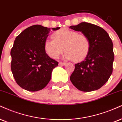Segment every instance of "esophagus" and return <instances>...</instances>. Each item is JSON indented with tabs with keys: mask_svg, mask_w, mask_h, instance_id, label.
<instances>
[{
	"mask_svg": "<svg viewBox=\"0 0 122 122\" xmlns=\"http://www.w3.org/2000/svg\"><path fill=\"white\" fill-rule=\"evenodd\" d=\"M58 65L60 66H64L66 65V63L65 62H59V64Z\"/></svg>",
	"mask_w": 122,
	"mask_h": 122,
	"instance_id": "obj_1",
	"label": "esophagus"
}]
</instances>
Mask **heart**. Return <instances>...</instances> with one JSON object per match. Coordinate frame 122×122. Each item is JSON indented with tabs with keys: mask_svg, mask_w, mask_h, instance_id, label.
I'll list each match as a JSON object with an SVG mask.
<instances>
[{
	"mask_svg": "<svg viewBox=\"0 0 122 122\" xmlns=\"http://www.w3.org/2000/svg\"><path fill=\"white\" fill-rule=\"evenodd\" d=\"M52 36L53 39H47L44 42L45 52L51 58H58L64 48L65 58L77 62L84 60L89 53L90 41L86 35L62 28L53 32Z\"/></svg>",
	"mask_w": 122,
	"mask_h": 122,
	"instance_id": "1",
	"label": "heart"
}]
</instances>
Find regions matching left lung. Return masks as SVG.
Returning <instances> with one entry per match:
<instances>
[{"label": "left lung", "mask_w": 122, "mask_h": 122, "mask_svg": "<svg viewBox=\"0 0 122 122\" xmlns=\"http://www.w3.org/2000/svg\"><path fill=\"white\" fill-rule=\"evenodd\" d=\"M70 28L81 32L90 41L89 53L83 61L75 64L70 80L82 92L98 90L112 74L114 60L112 40L105 29L91 23L83 22L70 26Z\"/></svg>", "instance_id": "1"}]
</instances>
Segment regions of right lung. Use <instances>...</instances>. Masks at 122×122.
Returning <instances> with one entry per match:
<instances>
[{"mask_svg":"<svg viewBox=\"0 0 122 122\" xmlns=\"http://www.w3.org/2000/svg\"><path fill=\"white\" fill-rule=\"evenodd\" d=\"M60 27L30 26L17 36L11 51V68L17 84L29 92L42 90L51 79L58 62L46 53L44 42L51 30Z\"/></svg>","mask_w":122,"mask_h":122,"instance_id":"1","label":"right lung"}]
</instances>
